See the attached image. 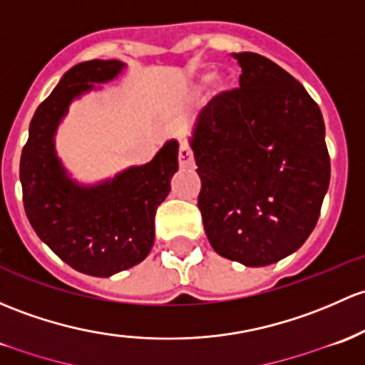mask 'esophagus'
<instances>
[{"instance_id":"34e87169","label":"esophagus","mask_w":365,"mask_h":365,"mask_svg":"<svg viewBox=\"0 0 365 365\" xmlns=\"http://www.w3.org/2000/svg\"><path fill=\"white\" fill-rule=\"evenodd\" d=\"M178 163L182 170H190V168H194V153L187 143H180Z\"/></svg>"}]
</instances>
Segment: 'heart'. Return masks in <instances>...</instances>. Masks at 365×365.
<instances>
[{
    "instance_id": "obj_1",
    "label": "heart",
    "mask_w": 365,
    "mask_h": 365,
    "mask_svg": "<svg viewBox=\"0 0 365 365\" xmlns=\"http://www.w3.org/2000/svg\"><path fill=\"white\" fill-rule=\"evenodd\" d=\"M218 86H220V87L227 86V82H225V78H222V76H220V78H218Z\"/></svg>"
}]
</instances>
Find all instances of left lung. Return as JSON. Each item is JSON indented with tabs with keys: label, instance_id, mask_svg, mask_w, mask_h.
<instances>
[{
	"label": "left lung",
	"instance_id": "obj_1",
	"mask_svg": "<svg viewBox=\"0 0 365 365\" xmlns=\"http://www.w3.org/2000/svg\"><path fill=\"white\" fill-rule=\"evenodd\" d=\"M240 89L215 96L190 136L205 232L218 255L269 266L304 245L331 182L320 108L278 64L232 53Z\"/></svg>",
	"mask_w": 365,
	"mask_h": 365
}]
</instances>
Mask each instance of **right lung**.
I'll use <instances>...</instances> for the list:
<instances>
[{"label":"right lung","instance_id":"obj_1","mask_svg":"<svg viewBox=\"0 0 365 365\" xmlns=\"http://www.w3.org/2000/svg\"><path fill=\"white\" fill-rule=\"evenodd\" d=\"M122 61H86L64 73L38 106L21 155L22 201L34 232L73 269L112 276L136 266L155 240L157 206L178 171V141L170 140L150 163L131 166L94 185L73 180L56 152V133L73 99L120 75Z\"/></svg>","mask_w":365,"mask_h":365}]
</instances>
